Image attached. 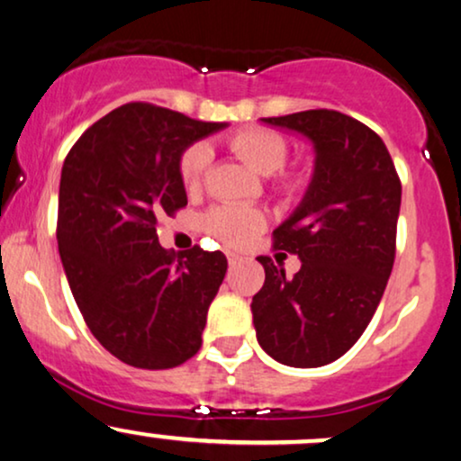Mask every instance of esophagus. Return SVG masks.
Returning <instances> with one entry per match:
<instances>
[{
	"mask_svg": "<svg viewBox=\"0 0 461 461\" xmlns=\"http://www.w3.org/2000/svg\"><path fill=\"white\" fill-rule=\"evenodd\" d=\"M226 258H229V265H230V267H235V265L240 263V260H241L240 257H237V254H232V252L226 254Z\"/></svg>",
	"mask_w": 461,
	"mask_h": 461,
	"instance_id": "esophagus-1",
	"label": "esophagus"
}]
</instances>
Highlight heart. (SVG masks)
Returning a JSON list of instances; mask_svg holds the SVG:
<instances>
[{
  "label": "heart",
  "instance_id": "b5f03b06",
  "mask_svg": "<svg viewBox=\"0 0 461 461\" xmlns=\"http://www.w3.org/2000/svg\"><path fill=\"white\" fill-rule=\"evenodd\" d=\"M229 147L258 175L277 173L288 158L286 139L269 128H243L230 136ZM209 164H212V151L204 143L190 145L181 153L179 179L185 192L192 194L201 190ZM303 185L305 179L299 173H280L274 181V187L284 196L299 194ZM265 226L267 215L258 207H249V204H218L203 215V229L229 248L246 246L260 230H265Z\"/></svg>",
  "mask_w": 461,
  "mask_h": 461
}]
</instances>
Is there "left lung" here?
Listing matches in <instances>:
<instances>
[{
	"instance_id": "1",
	"label": "left lung",
	"mask_w": 461,
	"mask_h": 461,
	"mask_svg": "<svg viewBox=\"0 0 461 461\" xmlns=\"http://www.w3.org/2000/svg\"><path fill=\"white\" fill-rule=\"evenodd\" d=\"M265 123L312 140L314 175L303 201L274 230V248L297 254L286 277L269 257L252 299L258 344L291 367L327 366L372 321L395 260L402 184L383 139L344 113L314 109Z\"/></svg>"
}]
</instances>
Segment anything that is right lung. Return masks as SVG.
Segmentation results:
<instances>
[{"label": "right lung", "mask_w": 461, "mask_h": 461, "mask_svg": "<svg viewBox=\"0 0 461 461\" xmlns=\"http://www.w3.org/2000/svg\"><path fill=\"white\" fill-rule=\"evenodd\" d=\"M226 128L130 102L83 132L59 181L57 246L78 310L119 361L168 369L194 357L226 274L221 252H168L158 220L187 204L179 158Z\"/></svg>", "instance_id": "1"}]
</instances>
